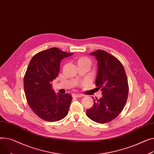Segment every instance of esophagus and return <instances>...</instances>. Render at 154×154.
<instances>
[{
  "instance_id": "1",
  "label": "esophagus",
  "mask_w": 154,
  "mask_h": 154,
  "mask_svg": "<svg viewBox=\"0 0 154 154\" xmlns=\"http://www.w3.org/2000/svg\"><path fill=\"white\" fill-rule=\"evenodd\" d=\"M73 97H81L84 96V95L83 94H73Z\"/></svg>"
}]
</instances>
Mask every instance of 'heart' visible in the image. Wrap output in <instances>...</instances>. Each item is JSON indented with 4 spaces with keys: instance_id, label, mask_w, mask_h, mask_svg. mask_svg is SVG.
Segmentation results:
<instances>
[{
    "instance_id": "obj_1",
    "label": "heart",
    "mask_w": 154,
    "mask_h": 154,
    "mask_svg": "<svg viewBox=\"0 0 154 154\" xmlns=\"http://www.w3.org/2000/svg\"><path fill=\"white\" fill-rule=\"evenodd\" d=\"M79 60H89L88 58H81Z\"/></svg>"
}]
</instances>
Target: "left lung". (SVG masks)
<instances>
[{
	"mask_svg": "<svg viewBox=\"0 0 154 154\" xmlns=\"http://www.w3.org/2000/svg\"><path fill=\"white\" fill-rule=\"evenodd\" d=\"M89 54L97 61L95 84L101 89L103 96L94 99L93 106L86 110V115L96 122L107 123L119 116L127 102V76L121 61L106 51L98 50Z\"/></svg>",
	"mask_w": 154,
	"mask_h": 154,
	"instance_id": "left-lung-1",
	"label": "left lung"
}]
</instances>
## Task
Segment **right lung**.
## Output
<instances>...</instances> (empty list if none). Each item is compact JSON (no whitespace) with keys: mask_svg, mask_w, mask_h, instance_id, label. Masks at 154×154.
Returning <instances> with one entry per match:
<instances>
[{"mask_svg":"<svg viewBox=\"0 0 154 154\" xmlns=\"http://www.w3.org/2000/svg\"><path fill=\"white\" fill-rule=\"evenodd\" d=\"M53 47L33 57L23 79L26 101L33 112L42 119L55 122L68 114L72 97L56 93L51 82L60 71L61 60L73 55Z\"/></svg>","mask_w":154,"mask_h":154,"instance_id":"1","label":"right lung"}]
</instances>
